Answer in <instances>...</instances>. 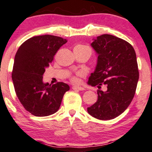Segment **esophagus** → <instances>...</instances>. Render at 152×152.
Segmentation results:
<instances>
[{"mask_svg": "<svg viewBox=\"0 0 152 152\" xmlns=\"http://www.w3.org/2000/svg\"><path fill=\"white\" fill-rule=\"evenodd\" d=\"M72 89L73 90H78V91H83V90L84 89V88L81 87V86H73Z\"/></svg>", "mask_w": 152, "mask_h": 152, "instance_id": "obj_1", "label": "esophagus"}]
</instances>
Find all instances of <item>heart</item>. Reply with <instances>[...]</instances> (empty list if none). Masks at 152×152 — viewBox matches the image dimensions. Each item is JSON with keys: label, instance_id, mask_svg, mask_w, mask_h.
Listing matches in <instances>:
<instances>
[{"label": "heart", "instance_id": "heart-1", "mask_svg": "<svg viewBox=\"0 0 152 152\" xmlns=\"http://www.w3.org/2000/svg\"><path fill=\"white\" fill-rule=\"evenodd\" d=\"M76 47H84L83 45H78ZM71 81H73V82H78V81H79V79H78L77 77H76V76H73V77L71 78Z\"/></svg>", "mask_w": 152, "mask_h": 152}]
</instances>
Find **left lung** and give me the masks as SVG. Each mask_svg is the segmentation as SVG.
<instances>
[{"mask_svg": "<svg viewBox=\"0 0 152 152\" xmlns=\"http://www.w3.org/2000/svg\"><path fill=\"white\" fill-rule=\"evenodd\" d=\"M91 46L98 57L87 84L99 89L97 100L87 111L96 119H114L127 109L136 92L139 77L136 52L128 42L111 34L98 36ZM102 84L105 92L100 89Z\"/></svg>", "mask_w": 152, "mask_h": 152, "instance_id": "8db88e82", "label": "left lung"}]
</instances>
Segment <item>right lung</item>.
Here are the masks:
<instances>
[{"label":"right lung","instance_id":"obj_1","mask_svg":"<svg viewBox=\"0 0 152 152\" xmlns=\"http://www.w3.org/2000/svg\"><path fill=\"white\" fill-rule=\"evenodd\" d=\"M67 39L57 36H35L19 47L14 58L12 81L16 94L26 110L44 117L58 110L63 95L70 89L67 84H49L43 81L45 68Z\"/></svg>","mask_w":152,"mask_h":152}]
</instances>
